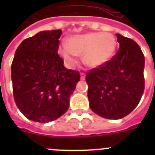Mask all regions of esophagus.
<instances>
[{
  "mask_svg": "<svg viewBox=\"0 0 155 155\" xmlns=\"http://www.w3.org/2000/svg\"><path fill=\"white\" fill-rule=\"evenodd\" d=\"M81 80H84V79H85V74L81 73Z\"/></svg>",
  "mask_w": 155,
  "mask_h": 155,
  "instance_id": "1",
  "label": "esophagus"
}]
</instances>
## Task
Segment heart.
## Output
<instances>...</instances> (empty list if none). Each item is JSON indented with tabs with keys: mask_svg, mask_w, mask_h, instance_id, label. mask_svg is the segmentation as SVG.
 I'll list each match as a JSON object with an SVG mask.
<instances>
[{
	"mask_svg": "<svg viewBox=\"0 0 155 155\" xmlns=\"http://www.w3.org/2000/svg\"><path fill=\"white\" fill-rule=\"evenodd\" d=\"M116 39L109 32H88L75 35L68 39V44L62 42L58 51L69 68L78 63V56L90 68H98L105 64L115 54Z\"/></svg>",
	"mask_w": 155,
	"mask_h": 155,
	"instance_id": "obj_1",
	"label": "heart"
}]
</instances>
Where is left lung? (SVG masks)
Here are the masks:
<instances>
[{"mask_svg":"<svg viewBox=\"0 0 155 155\" xmlns=\"http://www.w3.org/2000/svg\"><path fill=\"white\" fill-rule=\"evenodd\" d=\"M120 49L104 65L90 70L85 81L91 110L109 120L132 112L144 91V56L135 41L116 34Z\"/></svg>","mask_w":155,"mask_h":155,"instance_id":"8db88e82","label":"left lung"}]
</instances>
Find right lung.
<instances>
[{
	"label": "right lung",
	"mask_w": 155,
	"mask_h": 155,
	"mask_svg": "<svg viewBox=\"0 0 155 155\" xmlns=\"http://www.w3.org/2000/svg\"><path fill=\"white\" fill-rule=\"evenodd\" d=\"M61 29L39 31L21 42L12 64L14 99L21 113L39 123L56 120L68 111L80 81L57 52Z\"/></svg>",
	"instance_id": "obj_1"
}]
</instances>
